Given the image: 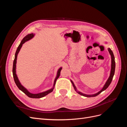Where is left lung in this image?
Instances as JSON below:
<instances>
[{
    "label": "left lung",
    "instance_id": "1",
    "mask_svg": "<svg viewBox=\"0 0 127 127\" xmlns=\"http://www.w3.org/2000/svg\"><path fill=\"white\" fill-rule=\"evenodd\" d=\"M108 51L109 52L110 55H111V71H110V76L107 79V80H106V82L105 83V84H104V85L103 87V88H102V90L101 91H99V92H98L97 93H95L94 94H92V95H88V94H84L82 93V92H80L79 91H78L77 90V88L75 86L74 83H73V82L71 80V82L72 84L73 87H74V89L75 90V91L77 92V93H78L79 94L81 95L82 96H85V97H95V96H96L97 95H98V94H100L101 92H102L103 91H105L106 88L109 87V86L110 85V84L112 82L113 77V76L114 75V72H115V68H116V63H115V58H114V56L113 55V53L112 52V51L111 50L110 48H108Z\"/></svg>",
    "mask_w": 127,
    "mask_h": 127
}]
</instances>
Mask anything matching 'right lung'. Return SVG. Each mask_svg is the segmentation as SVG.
<instances>
[{"label":"right lung","instance_id":"add662e5","mask_svg":"<svg viewBox=\"0 0 127 127\" xmlns=\"http://www.w3.org/2000/svg\"><path fill=\"white\" fill-rule=\"evenodd\" d=\"M35 35V34H33V33H31V34H28V35H27L26 36H25L23 40H22V41L21 42V43L20 44V45H18V47L16 50V53H15V59L14 60V62H13V77L14 79V81L15 84H16V85H17V86L18 87V88L20 89L21 91H22L23 93H24L27 96H28L29 97L31 98H41V97H43L45 96H46L47 95H48V94L50 93L51 92H52L54 89L55 88V84H56V80L57 79L59 78V77L60 76V71L62 69V67H60L59 68V69L57 71V76L56 77V78L54 80V83H53V87L50 88V89H49L47 91L43 92H41V93H37V94H33L32 93H30V92L26 89L25 87H24L23 86L21 83H20V80L18 79V77L17 76L16 74V63H17V55L18 54L19 52H20V50L22 47L23 44L25 42L28 41L29 40H30L31 39H32V38Z\"/></svg>","mask_w":127,"mask_h":127}]
</instances>
